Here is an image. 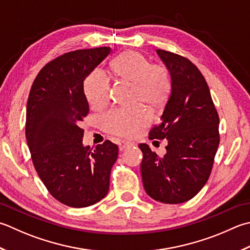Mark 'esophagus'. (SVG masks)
Returning <instances> with one entry per match:
<instances>
[{
    "instance_id": "1",
    "label": "esophagus",
    "mask_w": 250,
    "mask_h": 250,
    "mask_svg": "<svg viewBox=\"0 0 250 250\" xmlns=\"http://www.w3.org/2000/svg\"><path fill=\"white\" fill-rule=\"evenodd\" d=\"M133 144L131 143V142H128V141H120L119 142V149L120 150H124L125 148L130 147V146H132Z\"/></svg>"
}]
</instances>
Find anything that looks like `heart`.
I'll list each match as a JSON object with an SVG mask.
<instances>
[{
	"label": "heart",
	"instance_id": "obj_1",
	"mask_svg": "<svg viewBox=\"0 0 250 250\" xmlns=\"http://www.w3.org/2000/svg\"><path fill=\"white\" fill-rule=\"evenodd\" d=\"M110 70L121 81L133 87V100L149 107H158L167 101L171 91L169 70L159 63H149L141 53L126 51L110 63ZM110 83L100 70H94L84 82V93L94 108L105 106L109 100ZM149 115L143 107L112 109L102 118V125L112 134L133 135L140 126L148 124Z\"/></svg>",
	"mask_w": 250,
	"mask_h": 250
}]
</instances>
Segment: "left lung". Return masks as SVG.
<instances>
[{"mask_svg":"<svg viewBox=\"0 0 250 250\" xmlns=\"http://www.w3.org/2000/svg\"><path fill=\"white\" fill-rule=\"evenodd\" d=\"M170 72L171 91L160 124L149 139L167 141L163 157L140 144L145 192L157 202L181 204L206 184L219 146V117L209 87L197 67L187 58L156 50Z\"/></svg>","mask_w":250,"mask_h":250,"instance_id":"obj_1","label":"left lung"}]
</instances>
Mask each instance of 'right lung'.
Segmentation results:
<instances>
[{"instance_id": "1", "label": "right lung", "mask_w": 250, "mask_h": 250, "mask_svg": "<svg viewBox=\"0 0 250 250\" xmlns=\"http://www.w3.org/2000/svg\"><path fill=\"white\" fill-rule=\"evenodd\" d=\"M110 52L106 46L63 54L42 68L29 94L26 138L34 168L52 196L72 208L106 196L118 157L108 140L95 148L83 145L80 128L89 112L84 80Z\"/></svg>"}]
</instances>
